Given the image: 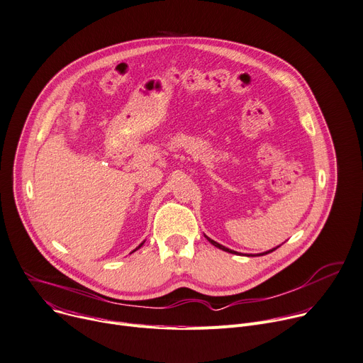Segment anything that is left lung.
Masks as SVG:
<instances>
[{
    "instance_id": "8db88e82",
    "label": "left lung",
    "mask_w": 363,
    "mask_h": 363,
    "mask_svg": "<svg viewBox=\"0 0 363 363\" xmlns=\"http://www.w3.org/2000/svg\"><path fill=\"white\" fill-rule=\"evenodd\" d=\"M206 238H207V236H206ZM207 240H208V242H210L211 245H214L216 247H218V249H221V250H224V252H228V253H235V255L238 253V252H235V250H232V249H227L225 246H223V245H220V243H217V242L211 240L210 238H207ZM278 247H279V246H277V247H274V249H271V250H268V252H263V253H259V256H260V255H268V253L274 252V250H275V249H278ZM247 256H250V255H247Z\"/></svg>"
}]
</instances>
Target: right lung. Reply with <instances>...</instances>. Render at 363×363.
Returning <instances> with one entry per match:
<instances>
[{
  "label": "right lung",
  "instance_id": "right-lung-1",
  "mask_svg": "<svg viewBox=\"0 0 363 363\" xmlns=\"http://www.w3.org/2000/svg\"><path fill=\"white\" fill-rule=\"evenodd\" d=\"M143 243H145V242H143ZM143 243H140V245H139V246H138V247H136V249H135V250H133V252H136V250H138V249H140V247H142V246H143Z\"/></svg>",
  "mask_w": 363,
  "mask_h": 363
}]
</instances>
